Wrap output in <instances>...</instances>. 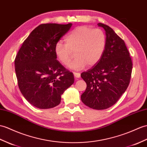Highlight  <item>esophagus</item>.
Segmentation results:
<instances>
[{"mask_svg":"<svg viewBox=\"0 0 147 147\" xmlns=\"http://www.w3.org/2000/svg\"><path fill=\"white\" fill-rule=\"evenodd\" d=\"M73 74H74V78H80V76H81L80 73H75V72H74V73H73Z\"/></svg>","mask_w":147,"mask_h":147,"instance_id":"esophagus-1","label":"esophagus"}]
</instances>
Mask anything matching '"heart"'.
I'll use <instances>...</instances> for the list:
<instances>
[{"label": "heart", "instance_id": "1", "mask_svg": "<svg viewBox=\"0 0 147 147\" xmlns=\"http://www.w3.org/2000/svg\"><path fill=\"white\" fill-rule=\"evenodd\" d=\"M66 44L56 43L54 53L59 62L66 65L75 52L76 59L68 64V67L80 70L87 66L97 64L103 55L106 47V36L100 29L88 26L76 27L64 38Z\"/></svg>", "mask_w": 147, "mask_h": 147}]
</instances>
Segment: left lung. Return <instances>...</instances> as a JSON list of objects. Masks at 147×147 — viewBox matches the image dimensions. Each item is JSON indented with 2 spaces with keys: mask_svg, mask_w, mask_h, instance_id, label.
<instances>
[{
  "mask_svg": "<svg viewBox=\"0 0 147 147\" xmlns=\"http://www.w3.org/2000/svg\"><path fill=\"white\" fill-rule=\"evenodd\" d=\"M98 25L105 30V49L100 61L81 74L87 84L81 100L91 108L105 110L117 103L127 89L133 64L124 40L110 27Z\"/></svg>",
  "mask_w": 147,
  "mask_h": 147,
  "instance_id": "1",
  "label": "left lung"
}]
</instances>
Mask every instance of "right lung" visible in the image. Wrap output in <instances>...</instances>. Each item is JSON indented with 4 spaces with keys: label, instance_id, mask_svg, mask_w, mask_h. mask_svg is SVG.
<instances>
[{
    "label": "right lung",
    "instance_id": "right-lung-1",
    "mask_svg": "<svg viewBox=\"0 0 147 147\" xmlns=\"http://www.w3.org/2000/svg\"><path fill=\"white\" fill-rule=\"evenodd\" d=\"M72 24H43L24 41L15 59L21 93L29 103L49 109L60 103L61 95L74 81L73 73L56 60L54 47Z\"/></svg>",
    "mask_w": 147,
    "mask_h": 147
}]
</instances>
